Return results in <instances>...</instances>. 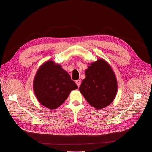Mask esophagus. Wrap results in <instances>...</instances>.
<instances>
[{
  "mask_svg": "<svg viewBox=\"0 0 152 152\" xmlns=\"http://www.w3.org/2000/svg\"><path fill=\"white\" fill-rule=\"evenodd\" d=\"M76 84H77L78 87H79L80 85V83H81V80H80V79L77 80H76Z\"/></svg>",
  "mask_w": 152,
  "mask_h": 152,
  "instance_id": "esophagus-1",
  "label": "esophagus"
}]
</instances>
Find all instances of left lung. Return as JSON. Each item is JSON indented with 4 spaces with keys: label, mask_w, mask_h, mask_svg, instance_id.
Wrapping results in <instances>:
<instances>
[{
    "label": "left lung",
    "mask_w": 152,
    "mask_h": 152,
    "mask_svg": "<svg viewBox=\"0 0 152 152\" xmlns=\"http://www.w3.org/2000/svg\"><path fill=\"white\" fill-rule=\"evenodd\" d=\"M85 76L79 90L86 101L98 110L110 105L115 98L118 86L109 63L103 59L90 63Z\"/></svg>",
    "instance_id": "left-lung-1"
}]
</instances>
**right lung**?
<instances>
[{"label": "right lung", "mask_w": 152, "mask_h": 152, "mask_svg": "<svg viewBox=\"0 0 152 152\" xmlns=\"http://www.w3.org/2000/svg\"><path fill=\"white\" fill-rule=\"evenodd\" d=\"M76 83L61 65L52 60L43 63L38 69L33 82V89L38 102L50 110H55L77 89Z\"/></svg>", "instance_id": "right-lung-1"}]
</instances>
